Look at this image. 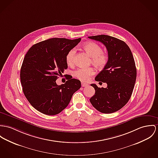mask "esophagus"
<instances>
[{
	"label": "esophagus",
	"instance_id": "34e87169",
	"mask_svg": "<svg viewBox=\"0 0 158 158\" xmlns=\"http://www.w3.org/2000/svg\"><path fill=\"white\" fill-rule=\"evenodd\" d=\"M81 85H82V87H84V86H88V84H86V83H84V82H82V83H81Z\"/></svg>",
	"mask_w": 158,
	"mask_h": 158
}]
</instances>
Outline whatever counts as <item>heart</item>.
I'll use <instances>...</instances> for the list:
<instances>
[{"instance_id": "1", "label": "heart", "mask_w": 158, "mask_h": 158, "mask_svg": "<svg viewBox=\"0 0 158 158\" xmlns=\"http://www.w3.org/2000/svg\"><path fill=\"white\" fill-rule=\"evenodd\" d=\"M83 48L86 52L91 57L90 63L99 69H103L108 64V55L103 51L102 48L94 42H88L83 45ZM76 49H72L67 53L65 60L67 64L73 66L74 64ZM95 73L93 67L80 68L74 72V76L81 81L85 82L89 79Z\"/></svg>"}]
</instances>
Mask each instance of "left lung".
I'll return each instance as SVG.
<instances>
[{
    "mask_svg": "<svg viewBox=\"0 0 158 158\" xmlns=\"http://www.w3.org/2000/svg\"><path fill=\"white\" fill-rule=\"evenodd\" d=\"M88 38L103 43L108 53L107 65L95 78L108 86L98 88L91 84L95 89V94L89 101L99 112L113 113L122 109L132 94L136 78L134 56L126 43L117 38L106 35Z\"/></svg>",
    "mask_w": 158,
    "mask_h": 158,
    "instance_id": "8db88e82",
    "label": "left lung"
}]
</instances>
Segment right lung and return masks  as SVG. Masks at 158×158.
<instances>
[{
    "label": "right lung",
    "mask_w": 158,
    "mask_h": 158,
    "mask_svg": "<svg viewBox=\"0 0 158 158\" xmlns=\"http://www.w3.org/2000/svg\"><path fill=\"white\" fill-rule=\"evenodd\" d=\"M81 38H53L33 45L24 56L20 81L25 97L39 112L48 115L60 113L81 87L78 79L70 76L64 84L56 81L68 67L65 57Z\"/></svg>",
    "instance_id": "add662e5"
}]
</instances>
